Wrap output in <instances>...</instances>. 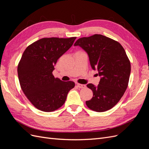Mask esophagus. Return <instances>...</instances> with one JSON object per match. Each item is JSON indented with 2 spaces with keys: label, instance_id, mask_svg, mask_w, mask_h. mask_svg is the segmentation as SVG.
<instances>
[{
  "label": "esophagus",
  "instance_id": "1",
  "mask_svg": "<svg viewBox=\"0 0 149 149\" xmlns=\"http://www.w3.org/2000/svg\"><path fill=\"white\" fill-rule=\"evenodd\" d=\"M76 85H77V86L79 88H86V84H79V83H77L76 84Z\"/></svg>",
  "mask_w": 149,
  "mask_h": 149
}]
</instances>
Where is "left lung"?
Segmentation results:
<instances>
[{"instance_id": "obj_1", "label": "left lung", "mask_w": 149, "mask_h": 149, "mask_svg": "<svg viewBox=\"0 0 149 149\" xmlns=\"http://www.w3.org/2000/svg\"><path fill=\"white\" fill-rule=\"evenodd\" d=\"M74 45L88 53L91 68L101 76L97 86L87 84L93 93L92 99L86 101L87 106L96 112L111 109L123 97L129 83L130 63L124 48L118 42L100 34L80 38Z\"/></svg>"}]
</instances>
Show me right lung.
Here are the masks:
<instances>
[{
	"instance_id": "right-lung-1",
	"label": "right lung",
	"mask_w": 149,
	"mask_h": 149,
	"mask_svg": "<svg viewBox=\"0 0 149 149\" xmlns=\"http://www.w3.org/2000/svg\"><path fill=\"white\" fill-rule=\"evenodd\" d=\"M76 37L43 38L26 47L18 65V76L26 97L37 109L52 112L61 107L73 81H63L52 74L57 60L73 45Z\"/></svg>"
}]
</instances>
